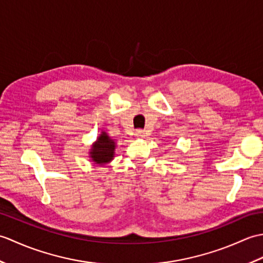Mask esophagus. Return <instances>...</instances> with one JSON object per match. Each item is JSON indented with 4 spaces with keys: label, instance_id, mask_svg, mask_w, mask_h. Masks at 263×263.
<instances>
[{
    "label": "esophagus",
    "instance_id": "1",
    "mask_svg": "<svg viewBox=\"0 0 263 263\" xmlns=\"http://www.w3.org/2000/svg\"><path fill=\"white\" fill-rule=\"evenodd\" d=\"M135 136L137 138H143L144 137V132L142 130H137L136 133H135Z\"/></svg>",
    "mask_w": 263,
    "mask_h": 263
}]
</instances>
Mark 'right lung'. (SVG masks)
<instances>
[{"label": "right lung", "mask_w": 263, "mask_h": 263, "mask_svg": "<svg viewBox=\"0 0 263 263\" xmlns=\"http://www.w3.org/2000/svg\"><path fill=\"white\" fill-rule=\"evenodd\" d=\"M115 144L116 143L113 139H110L107 133L103 131L97 138L96 142L91 146L89 157L91 158V161L97 165L107 164L113 160L116 148Z\"/></svg>", "instance_id": "add662e5"}]
</instances>
